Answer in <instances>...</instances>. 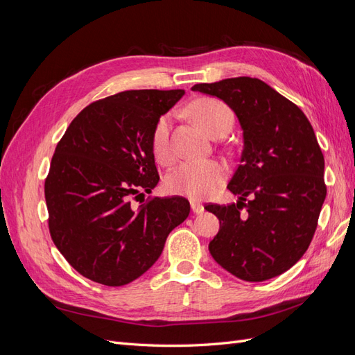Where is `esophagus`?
I'll list each match as a JSON object with an SVG mask.
<instances>
[{
	"label": "esophagus",
	"instance_id": "1",
	"mask_svg": "<svg viewBox=\"0 0 355 355\" xmlns=\"http://www.w3.org/2000/svg\"><path fill=\"white\" fill-rule=\"evenodd\" d=\"M191 209H192V211H194L196 214H200V213H202L204 211V206L200 202V201H191Z\"/></svg>",
	"mask_w": 355,
	"mask_h": 355
}]
</instances>
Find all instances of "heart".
Listing matches in <instances>:
<instances>
[{
    "label": "heart",
    "mask_w": 355,
    "mask_h": 355,
    "mask_svg": "<svg viewBox=\"0 0 355 355\" xmlns=\"http://www.w3.org/2000/svg\"><path fill=\"white\" fill-rule=\"evenodd\" d=\"M191 115L210 136L225 127H232L234 114L223 102L204 98L191 105ZM170 115H163L157 121L151 146L157 161L167 164L173 158L170 146ZM228 175L227 166L218 159H188L170 171L166 178V188L171 194L192 200L207 198L216 192Z\"/></svg>",
    "instance_id": "heart-1"
}]
</instances>
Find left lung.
Returning <instances> with one entry per match:
<instances>
[{"label": "left lung", "instance_id": "obj_1", "mask_svg": "<svg viewBox=\"0 0 355 355\" xmlns=\"http://www.w3.org/2000/svg\"><path fill=\"white\" fill-rule=\"evenodd\" d=\"M191 90L223 101L243 130L240 164L227 187L237 202L204 207L220 223L210 254L244 282L270 280L304 256L326 198L324 157L314 128L262 80L227 78Z\"/></svg>", "mask_w": 355, "mask_h": 355}]
</instances>
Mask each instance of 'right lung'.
Segmentation results:
<instances>
[{
  "instance_id": "add662e5",
  "label": "right lung",
  "mask_w": 355,
  "mask_h": 355,
  "mask_svg": "<svg viewBox=\"0 0 355 355\" xmlns=\"http://www.w3.org/2000/svg\"><path fill=\"white\" fill-rule=\"evenodd\" d=\"M184 94L127 90L93 102L58 144L44 185L50 235L89 280L112 287L136 280L188 218L189 201L182 197L132 206L158 184L153 130Z\"/></svg>"
}]
</instances>
